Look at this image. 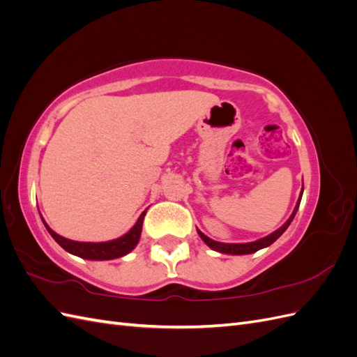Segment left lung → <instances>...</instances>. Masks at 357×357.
<instances>
[{"mask_svg": "<svg viewBox=\"0 0 357 357\" xmlns=\"http://www.w3.org/2000/svg\"><path fill=\"white\" fill-rule=\"evenodd\" d=\"M302 193H304V185H302V190L299 193V198L296 201V205L294 208V213L290 214V218L280 226V228L277 231H274L273 234H269L266 236H264V238L261 240H256V241H252V243H220V241H214L211 238H208L207 235L202 234L198 228V235L201 236V240L207 244L210 248H213V250L219 252V253H225V255H250V253H255L257 250H261V248H265L268 245H271L277 238H280V236L283 235V232L289 228V225L291 223V220H294L295 214L299 208V204H301V199H302Z\"/></svg>", "mask_w": 357, "mask_h": 357, "instance_id": "obj_1", "label": "left lung"}]
</instances>
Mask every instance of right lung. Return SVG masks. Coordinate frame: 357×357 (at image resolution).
<instances>
[{
  "mask_svg": "<svg viewBox=\"0 0 357 357\" xmlns=\"http://www.w3.org/2000/svg\"><path fill=\"white\" fill-rule=\"evenodd\" d=\"M146 211L142 213L137 223L125 235L119 236L116 240L104 241V243H82V241H73L68 238H63V236H61L59 234H56L55 231H52L49 228V225L45 222V219L41 218V220L45 223L49 234L52 235V238L55 240L66 252L74 256H79L82 259H89V261H110V259L122 257L134 250L135 245L139 241V235H142Z\"/></svg>",
  "mask_w": 357,
  "mask_h": 357,
  "instance_id": "add662e5",
  "label": "right lung"
}]
</instances>
